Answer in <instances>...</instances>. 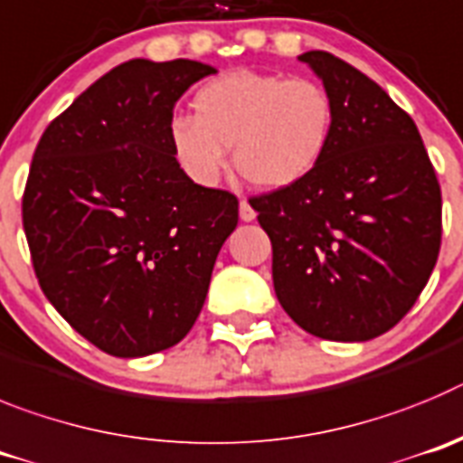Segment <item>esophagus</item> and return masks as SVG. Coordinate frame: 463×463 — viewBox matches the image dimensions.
<instances>
[{"instance_id": "esophagus-1", "label": "esophagus", "mask_w": 463, "mask_h": 463, "mask_svg": "<svg viewBox=\"0 0 463 463\" xmlns=\"http://www.w3.org/2000/svg\"><path fill=\"white\" fill-rule=\"evenodd\" d=\"M240 219L241 222H253L256 219V210L251 207V203L247 198H241L240 201Z\"/></svg>"}]
</instances>
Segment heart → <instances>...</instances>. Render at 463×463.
<instances>
[{"instance_id": "b5f03b06", "label": "heart", "mask_w": 463, "mask_h": 463, "mask_svg": "<svg viewBox=\"0 0 463 463\" xmlns=\"http://www.w3.org/2000/svg\"><path fill=\"white\" fill-rule=\"evenodd\" d=\"M335 136L330 91L311 78L240 69L207 80L194 118L170 122V145L191 180L214 184L232 147L237 173L258 189H286L309 177Z\"/></svg>"}]
</instances>
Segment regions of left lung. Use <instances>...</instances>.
I'll use <instances>...</instances> for the list:
<instances>
[{"instance_id": "obj_1", "label": "left lung", "mask_w": 463, "mask_h": 463, "mask_svg": "<svg viewBox=\"0 0 463 463\" xmlns=\"http://www.w3.org/2000/svg\"><path fill=\"white\" fill-rule=\"evenodd\" d=\"M335 103L318 168L249 198L272 241L274 293L309 335L369 341L411 311L439 260L440 184L420 131L355 66L299 55Z\"/></svg>"}]
</instances>
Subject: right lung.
I'll return each mask as SVG.
<instances>
[{"label": "right lung", "instance_id": "obj_1", "mask_svg": "<svg viewBox=\"0 0 463 463\" xmlns=\"http://www.w3.org/2000/svg\"><path fill=\"white\" fill-rule=\"evenodd\" d=\"M212 73L191 60L124 61L36 145L23 194L36 279L108 355H152L184 339L237 226L235 195L189 180L170 145L175 103Z\"/></svg>", "mask_w": 463, "mask_h": 463}]
</instances>
